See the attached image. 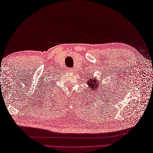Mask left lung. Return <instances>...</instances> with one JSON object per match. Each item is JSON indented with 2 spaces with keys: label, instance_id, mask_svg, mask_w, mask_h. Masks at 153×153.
<instances>
[{
  "label": "left lung",
  "instance_id": "1",
  "mask_svg": "<svg viewBox=\"0 0 153 153\" xmlns=\"http://www.w3.org/2000/svg\"><path fill=\"white\" fill-rule=\"evenodd\" d=\"M87 82V85L89 86V88H91V90H93V91L95 92H96V91L98 90L99 86L98 85V83L99 80H97V79L96 80V79H92L91 78H89Z\"/></svg>",
  "mask_w": 153,
  "mask_h": 153
}]
</instances>
